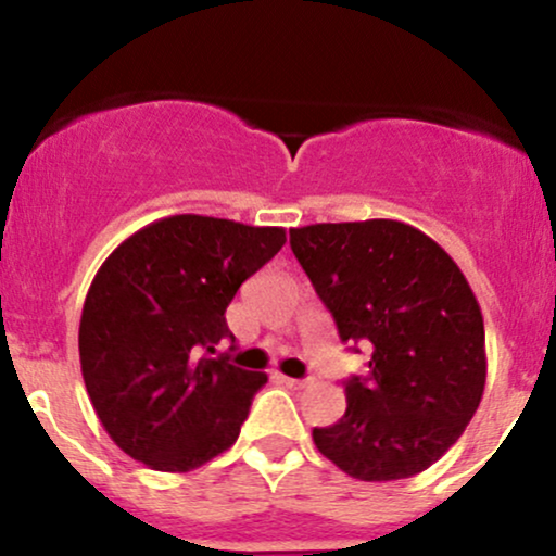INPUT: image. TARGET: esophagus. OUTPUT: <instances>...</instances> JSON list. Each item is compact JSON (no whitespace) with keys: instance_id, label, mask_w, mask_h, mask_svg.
Segmentation results:
<instances>
[{"instance_id":"1","label":"esophagus","mask_w":556,"mask_h":556,"mask_svg":"<svg viewBox=\"0 0 556 556\" xmlns=\"http://www.w3.org/2000/svg\"><path fill=\"white\" fill-rule=\"evenodd\" d=\"M277 381H279V384L290 387V389H303L305 384H308V381H303V379H290V376H282V374H277Z\"/></svg>"}]
</instances>
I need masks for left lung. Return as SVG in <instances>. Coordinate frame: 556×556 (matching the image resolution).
Segmentation results:
<instances>
[{
    "mask_svg": "<svg viewBox=\"0 0 556 556\" xmlns=\"http://www.w3.org/2000/svg\"><path fill=\"white\" fill-rule=\"evenodd\" d=\"M342 342H368V376L314 444L358 481L424 473L460 439L486 387L481 305L439 242L397 219L290 229Z\"/></svg>",
    "mask_w": 556,
    "mask_h": 556,
    "instance_id": "8db88e82",
    "label": "left lung"
}]
</instances>
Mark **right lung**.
I'll list each match as a JSON object with an SVG mask.
<instances>
[{
    "instance_id": "obj_1",
    "label": "right lung",
    "mask_w": 556,
    "mask_h": 556,
    "mask_svg": "<svg viewBox=\"0 0 556 556\" xmlns=\"http://www.w3.org/2000/svg\"><path fill=\"white\" fill-rule=\"evenodd\" d=\"M285 242L282 227L175 214L132 232L101 264L83 303L80 371L125 455L188 473L235 444L269 376L201 350L232 337L227 305Z\"/></svg>"
}]
</instances>
